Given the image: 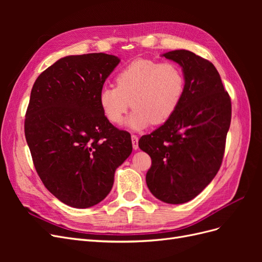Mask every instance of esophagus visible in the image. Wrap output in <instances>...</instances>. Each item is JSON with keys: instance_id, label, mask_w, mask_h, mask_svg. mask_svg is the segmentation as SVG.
<instances>
[{"instance_id": "1", "label": "esophagus", "mask_w": 262, "mask_h": 262, "mask_svg": "<svg viewBox=\"0 0 262 262\" xmlns=\"http://www.w3.org/2000/svg\"><path fill=\"white\" fill-rule=\"evenodd\" d=\"M131 140H132V146H133V149L137 150L139 148V138L137 136H131Z\"/></svg>"}]
</instances>
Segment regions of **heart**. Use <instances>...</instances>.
Returning a JSON list of instances; mask_svg holds the SVG:
<instances>
[{
    "label": "heart",
    "mask_w": 262,
    "mask_h": 262,
    "mask_svg": "<svg viewBox=\"0 0 262 262\" xmlns=\"http://www.w3.org/2000/svg\"><path fill=\"white\" fill-rule=\"evenodd\" d=\"M115 86H102L98 104L109 122L120 123L132 106L134 110L124 124L141 130L163 124L177 112L184 98L186 78L175 63L138 59L116 76Z\"/></svg>",
    "instance_id": "heart-1"
}]
</instances>
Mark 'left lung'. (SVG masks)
Listing matches in <instances>:
<instances>
[{
	"label": "left lung",
	"instance_id": "1",
	"mask_svg": "<svg viewBox=\"0 0 262 262\" xmlns=\"http://www.w3.org/2000/svg\"><path fill=\"white\" fill-rule=\"evenodd\" d=\"M162 57L178 63L186 78L177 112L160 128L142 137L139 146L150 156L146 185L165 203L192 200L217 173L231 125L232 105L212 63L188 50Z\"/></svg>",
	"mask_w": 262,
	"mask_h": 262
}]
</instances>
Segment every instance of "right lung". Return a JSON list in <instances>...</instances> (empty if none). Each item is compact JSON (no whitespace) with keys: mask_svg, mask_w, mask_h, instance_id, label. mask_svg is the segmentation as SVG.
I'll return each mask as SVG.
<instances>
[{"mask_svg":"<svg viewBox=\"0 0 262 262\" xmlns=\"http://www.w3.org/2000/svg\"><path fill=\"white\" fill-rule=\"evenodd\" d=\"M120 59L89 53L61 58L37 77L25 137L45 187L61 202L86 209L110 192L132 152L131 137L102 114L98 93Z\"/></svg>","mask_w":262,"mask_h":262,"instance_id":"1","label":"right lung"}]
</instances>
